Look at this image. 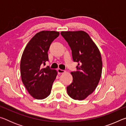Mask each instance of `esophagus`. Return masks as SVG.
<instances>
[{
	"label": "esophagus",
	"instance_id": "1",
	"mask_svg": "<svg viewBox=\"0 0 126 126\" xmlns=\"http://www.w3.org/2000/svg\"><path fill=\"white\" fill-rule=\"evenodd\" d=\"M57 71H58V73H59V74H61V73H65V71H64V70H62V69H57Z\"/></svg>",
	"mask_w": 126,
	"mask_h": 126
}]
</instances>
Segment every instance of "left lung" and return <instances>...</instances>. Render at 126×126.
Segmentation results:
<instances>
[{
    "instance_id": "8db88e82",
    "label": "left lung",
    "mask_w": 126,
    "mask_h": 126,
    "mask_svg": "<svg viewBox=\"0 0 126 126\" xmlns=\"http://www.w3.org/2000/svg\"><path fill=\"white\" fill-rule=\"evenodd\" d=\"M62 37L72 50L77 71L71 72L73 81L67 87L68 94L82 101L93 92L101 77L102 61L99 49L88 33L84 31L62 32Z\"/></svg>"
}]
</instances>
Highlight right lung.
<instances>
[{
  "instance_id": "obj_1",
  "label": "right lung",
  "mask_w": 126,
  "mask_h": 126,
  "mask_svg": "<svg viewBox=\"0 0 126 126\" xmlns=\"http://www.w3.org/2000/svg\"><path fill=\"white\" fill-rule=\"evenodd\" d=\"M59 35L55 31H41L30 40L23 51L20 61L22 80L34 98L43 99L50 94L58 72L49 66L48 51L52 42Z\"/></svg>"
}]
</instances>
